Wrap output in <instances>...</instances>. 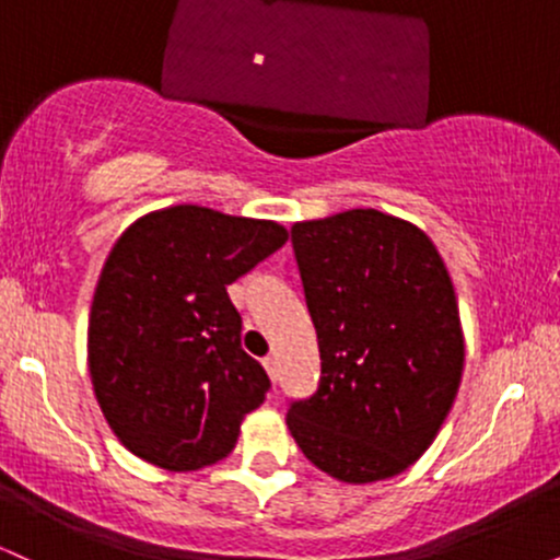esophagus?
I'll return each instance as SVG.
<instances>
[{"label":"esophagus","mask_w":560,"mask_h":560,"mask_svg":"<svg viewBox=\"0 0 560 560\" xmlns=\"http://www.w3.org/2000/svg\"><path fill=\"white\" fill-rule=\"evenodd\" d=\"M262 365H266L268 376H271V382H276L279 378V361H276V355H268L266 361H262Z\"/></svg>","instance_id":"1"}]
</instances>
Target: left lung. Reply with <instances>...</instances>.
I'll return each instance as SVG.
<instances>
[{
    "mask_svg": "<svg viewBox=\"0 0 560 560\" xmlns=\"http://www.w3.org/2000/svg\"><path fill=\"white\" fill-rule=\"evenodd\" d=\"M316 326V395L287 427L347 485L397 477L432 445L464 376V329L445 260L413 223L374 208L292 226Z\"/></svg>",
    "mask_w": 560,
    "mask_h": 560,
    "instance_id": "8db88e82",
    "label": "left lung"
}]
</instances>
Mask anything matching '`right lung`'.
Segmentation results:
<instances>
[{
    "instance_id": "obj_1",
    "label": "right lung",
    "mask_w": 560,
    "mask_h": 560,
    "mask_svg": "<svg viewBox=\"0 0 560 560\" xmlns=\"http://www.w3.org/2000/svg\"><path fill=\"white\" fill-rule=\"evenodd\" d=\"M276 221L173 205L113 244L89 313V374L124 447L165 471L226 458L271 387L226 287L287 242Z\"/></svg>"
}]
</instances>
